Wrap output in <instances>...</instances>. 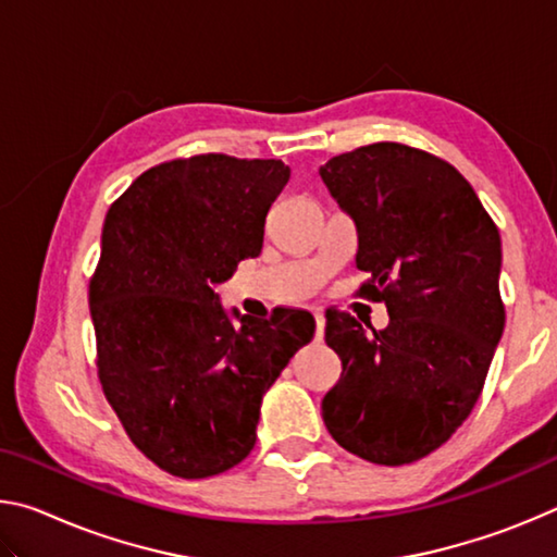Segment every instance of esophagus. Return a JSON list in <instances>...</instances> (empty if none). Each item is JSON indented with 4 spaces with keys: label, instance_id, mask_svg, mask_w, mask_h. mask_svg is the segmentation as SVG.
<instances>
[{
    "label": "esophagus",
    "instance_id": "obj_1",
    "mask_svg": "<svg viewBox=\"0 0 557 557\" xmlns=\"http://www.w3.org/2000/svg\"><path fill=\"white\" fill-rule=\"evenodd\" d=\"M314 319H317V334H314V338H317V342H322V338H324V314L322 312H314Z\"/></svg>",
    "mask_w": 557,
    "mask_h": 557
}]
</instances>
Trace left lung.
<instances>
[{
    "instance_id": "obj_1",
    "label": "left lung",
    "mask_w": 557,
    "mask_h": 557,
    "mask_svg": "<svg viewBox=\"0 0 557 557\" xmlns=\"http://www.w3.org/2000/svg\"><path fill=\"white\" fill-rule=\"evenodd\" d=\"M358 228L356 295L385 301L391 324L366 332L326 309L342 379L322 400L338 445L400 467L445 445L482 395L504 334L502 235L471 184L445 159L375 143L319 166Z\"/></svg>"
}]
</instances>
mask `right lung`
<instances>
[{
  "label": "right lung",
  "mask_w": 557,
  "mask_h": 557,
  "mask_svg": "<svg viewBox=\"0 0 557 557\" xmlns=\"http://www.w3.org/2000/svg\"><path fill=\"white\" fill-rule=\"evenodd\" d=\"M289 182L280 159L178 157L110 206L88 285L98 379L127 437L159 469L206 479L250 455L262 395L299 346L307 309L223 312L213 287L256 258Z\"/></svg>",
  "instance_id": "add662e5"
}]
</instances>
